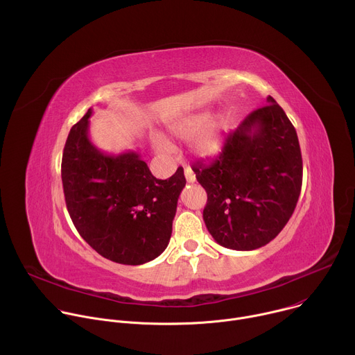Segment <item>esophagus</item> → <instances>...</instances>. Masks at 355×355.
<instances>
[{
    "label": "esophagus",
    "mask_w": 355,
    "mask_h": 355,
    "mask_svg": "<svg viewBox=\"0 0 355 355\" xmlns=\"http://www.w3.org/2000/svg\"><path fill=\"white\" fill-rule=\"evenodd\" d=\"M184 174H185V178H187V181L188 182H195V173L189 168V167H187L185 170H184Z\"/></svg>",
    "instance_id": "1"
}]
</instances>
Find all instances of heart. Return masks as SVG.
<instances>
[{"mask_svg":"<svg viewBox=\"0 0 355 355\" xmlns=\"http://www.w3.org/2000/svg\"><path fill=\"white\" fill-rule=\"evenodd\" d=\"M227 128L229 119L226 115H219L211 121L208 112H198L173 123L170 132L180 140H192L196 137L193 144L195 153L200 157H209L220 151ZM155 147L160 151L170 150L162 137L155 139Z\"/></svg>","mask_w":355,"mask_h":355,"instance_id":"heart-1","label":"heart"}]
</instances>
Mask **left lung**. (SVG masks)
<instances>
[{"label":"left lung","mask_w":355,"mask_h":355,"mask_svg":"<svg viewBox=\"0 0 355 355\" xmlns=\"http://www.w3.org/2000/svg\"><path fill=\"white\" fill-rule=\"evenodd\" d=\"M205 188L204 220L232 250H256L278 236L302 188L296 130L272 96L225 137L219 156L192 167Z\"/></svg>","instance_id":"left-lung-1"}]
</instances>
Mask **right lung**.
Listing matches in <instances>:
<instances>
[{
  "instance_id": "right-lung-1",
  "label": "right lung",
  "mask_w": 355,
  "mask_h": 355,
  "mask_svg": "<svg viewBox=\"0 0 355 355\" xmlns=\"http://www.w3.org/2000/svg\"><path fill=\"white\" fill-rule=\"evenodd\" d=\"M87 114L71 128L62 160V181L70 218L80 236L103 257L140 266L168 245L182 167L157 180L135 151L112 156L88 137Z\"/></svg>"
}]
</instances>
